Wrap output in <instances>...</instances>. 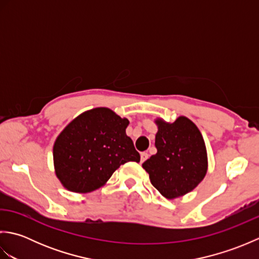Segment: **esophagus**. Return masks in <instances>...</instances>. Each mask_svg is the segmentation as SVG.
Returning a JSON list of instances; mask_svg holds the SVG:
<instances>
[{
	"mask_svg": "<svg viewBox=\"0 0 259 259\" xmlns=\"http://www.w3.org/2000/svg\"><path fill=\"white\" fill-rule=\"evenodd\" d=\"M148 156H149V155H148L147 152H142L141 155H140V161L141 162H145L147 159H148Z\"/></svg>",
	"mask_w": 259,
	"mask_h": 259,
	"instance_id": "34e87169",
	"label": "esophagus"
}]
</instances>
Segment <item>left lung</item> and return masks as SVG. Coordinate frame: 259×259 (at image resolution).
Wrapping results in <instances>:
<instances>
[{
	"label": "left lung",
	"instance_id": "8db88e82",
	"mask_svg": "<svg viewBox=\"0 0 259 259\" xmlns=\"http://www.w3.org/2000/svg\"><path fill=\"white\" fill-rule=\"evenodd\" d=\"M156 155L142 163L152 186L166 197L176 199L194 190L205 178L208 157L205 140L190 119L180 115L174 122L157 118Z\"/></svg>",
	"mask_w": 259,
	"mask_h": 259
}]
</instances>
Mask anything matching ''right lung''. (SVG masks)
I'll list each match as a JSON object with an SVG mask.
<instances>
[{"mask_svg": "<svg viewBox=\"0 0 259 259\" xmlns=\"http://www.w3.org/2000/svg\"><path fill=\"white\" fill-rule=\"evenodd\" d=\"M129 120L109 108H95L74 118L53 145L56 175L65 189L87 194L103 185L121 164L140 161L126 136Z\"/></svg>", "mask_w": 259, "mask_h": 259, "instance_id": "add662e5", "label": "right lung"}]
</instances>
